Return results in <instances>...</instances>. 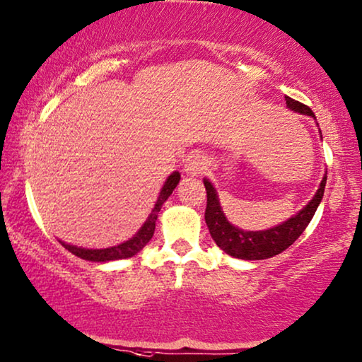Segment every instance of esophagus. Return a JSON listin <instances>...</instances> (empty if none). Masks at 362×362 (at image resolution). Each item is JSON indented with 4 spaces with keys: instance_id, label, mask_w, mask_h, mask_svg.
<instances>
[{
    "instance_id": "34e87169",
    "label": "esophagus",
    "mask_w": 362,
    "mask_h": 362,
    "mask_svg": "<svg viewBox=\"0 0 362 362\" xmlns=\"http://www.w3.org/2000/svg\"><path fill=\"white\" fill-rule=\"evenodd\" d=\"M207 168V158L199 151H192L186 160V171L191 175H197Z\"/></svg>"
}]
</instances>
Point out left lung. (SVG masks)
Returning <instances> with one entry per match:
<instances>
[{
    "mask_svg": "<svg viewBox=\"0 0 362 362\" xmlns=\"http://www.w3.org/2000/svg\"><path fill=\"white\" fill-rule=\"evenodd\" d=\"M287 107L292 111H297L300 114H307V116H313L312 109L305 106V104L296 101L289 96H286ZM325 185H327V176L323 177L320 187L315 194V197L302 209L300 212L287 222L272 227L269 230H263V232H245L233 227L232 223L225 218L222 209H220L216 189L207 180H204V186L207 191V207H206V223L211 232V237L214 242L217 243L220 250L225 253L233 256L238 259H268L272 256L282 253V251L289 248V246L300 237L307 225L310 223L312 217L315 216V211L318 204L322 202Z\"/></svg>",
    "mask_w": 362,
    "mask_h": 362,
    "instance_id": "left-lung-1",
    "label": "left lung"
}]
</instances>
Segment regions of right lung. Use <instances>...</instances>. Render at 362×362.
<instances>
[{
  "mask_svg": "<svg viewBox=\"0 0 362 362\" xmlns=\"http://www.w3.org/2000/svg\"><path fill=\"white\" fill-rule=\"evenodd\" d=\"M177 182H180V173H173V175L166 180L163 189H161L160 196H158V201H156L153 211H151L150 217L146 222L144 223V227L139 230V233L135 235L129 240V242L125 243H120L117 246H112V248H104V250H86V248H78V246H73V245H66V243H62V246H65V248L73 253L78 258L81 259H86V261H112V259H125V258H130V256L137 255L140 250L144 248V246L150 242L151 237H153V232H155V222H156V217H158V212L161 206H163L166 199L171 196L173 189H175Z\"/></svg>",
  "mask_w": 362,
  "mask_h": 362,
  "instance_id": "1",
  "label": "right lung"
}]
</instances>
